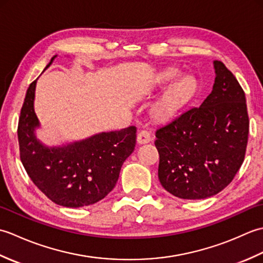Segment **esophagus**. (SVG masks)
<instances>
[{
	"label": "esophagus",
	"mask_w": 263,
	"mask_h": 263,
	"mask_svg": "<svg viewBox=\"0 0 263 263\" xmlns=\"http://www.w3.org/2000/svg\"><path fill=\"white\" fill-rule=\"evenodd\" d=\"M152 141V135L148 131H140L138 133V137H137V142L139 144H144V143H148Z\"/></svg>",
	"instance_id": "34e87169"
}]
</instances>
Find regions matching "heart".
I'll use <instances>...</instances> for the list:
<instances>
[{
  "mask_svg": "<svg viewBox=\"0 0 263 263\" xmlns=\"http://www.w3.org/2000/svg\"><path fill=\"white\" fill-rule=\"evenodd\" d=\"M175 77V72L166 71L158 77L157 81L158 83H166L174 79ZM194 89L195 82L190 77H184L182 79L173 82L153 105L152 113L155 119L166 120L174 115L178 108L191 97Z\"/></svg>",
  "mask_w": 263,
  "mask_h": 263,
  "instance_id": "heart-1",
  "label": "heart"
}]
</instances>
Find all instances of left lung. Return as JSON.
<instances>
[{
  "label": "left lung",
  "mask_w": 263,
  "mask_h": 263,
  "mask_svg": "<svg viewBox=\"0 0 263 263\" xmlns=\"http://www.w3.org/2000/svg\"><path fill=\"white\" fill-rule=\"evenodd\" d=\"M212 64L216 78L206 98L156 131L159 182L181 199L200 200L219 193L236 175L247 150L245 93L224 63Z\"/></svg>",
  "instance_id": "obj_1"
}]
</instances>
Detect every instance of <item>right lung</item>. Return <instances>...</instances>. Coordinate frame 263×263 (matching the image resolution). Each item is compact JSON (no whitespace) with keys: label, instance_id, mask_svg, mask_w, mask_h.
Instances as JSON below:
<instances>
[{"label":"right lung","instance_id":"obj_1","mask_svg":"<svg viewBox=\"0 0 263 263\" xmlns=\"http://www.w3.org/2000/svg\"><path fill=\"white\" fill-rule=\"evenodd\" d=\"M36 83L28 88L18 125L20 158L27 174L59 205L80 208L98 202L114 189L123 163L135 150L137 127L46 146L36 136L41 127L33 107Z\"/></svg>","mask_w":263,"mask_h":263}]
</instances>
